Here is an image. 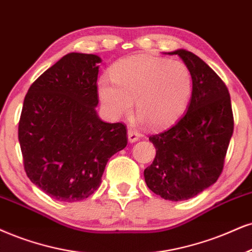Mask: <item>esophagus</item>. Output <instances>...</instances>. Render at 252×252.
<instances>
[{
  "instance_id": "1",
  "label": "esophagus",
  "mask_w": 252,
  "mask_h": 252,
  "mask_svg": "<svg viewBox=\"0 0 252 252\" xmlns=\"http://www.w3.org/2000/svg\"><path fill=\"white\" fill-rule=\"evenodd\" d=\"M127 135H128V141L131 142H135L139 140V138H140V135H139V133H136L135 131H133L132 128L128 129V132H127Z\"/></svg>"
}]
</instances>
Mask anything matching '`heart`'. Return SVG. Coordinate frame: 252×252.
I'll return each instance as SVG.
<instances>
[{
    "label": "heart",
    "mask_w": 252,
    "mask_h": 252,
    "mask_svg": "<svg viewBox=\"0 0 252 252\" xmlns=\"http://www.w3.org/2000/svg\"><path fill=\"white\" fill-rule=\"evenodd\" d=\"M111 80L101 78L99 100L112 119L125 116L135 102L140 124L163 128L175 123L190 102L194 79L182 62L153 56H133L117 62Z\"/></svg>",
    "instance_id": "heart-1"
}]
</instances>
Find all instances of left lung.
Masks as SVG:
<instances>
[{
	"label": "left lung",
	"mask_w": 252,
	"mask_h": 252,
	"mask_svg": "<svg viewBox=\"0 0 252 252\" xmlns=\"http://www.w3.org/2000/svg\"><path fill=\"white\" fill-rule=\"evenodd\" d=\"M166 55H178L187 65L194 88L187 113L169 129L150 136L157 155L144 176L154 194L178 202L196 196L221 175L234 117L228 89L209 65L185 49Z\"/></svg>",
	"instance_id": "obj_1"
}]
</instances>
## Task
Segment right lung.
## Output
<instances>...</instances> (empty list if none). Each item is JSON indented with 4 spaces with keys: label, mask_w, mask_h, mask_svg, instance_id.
<instances>
[{
    "label": "right lung",
    "mask_w": 252,
    "mask_h": 252,
    "mask_svg": "<svg viewBox=\"0 0 252 252\" xmlns=\"http://www.w3.org/2000/svg\"><path fill=\"white\" fill-rule=\"evenodd\" d=\"M97 55L71 52L33 82L24 98L18 140L33 185L62 202L99 188L112 155L127 145L125 125L98 117Z\"/></svg>",
    "instance_id": "1"
}]
</instances>
